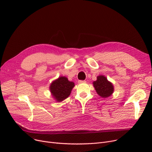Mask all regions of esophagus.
Masks as SVG:
<instances>
[{"instance_id":"obj_1","label":"esophagus","mask_w":152,"mask_h":152,"mask_svg":"<svg viewBox=\"0 0 152 152\" xmlns=\"http://www.w3.org/2000/svg\"><path fill=\"white\" fill-rule=\"evenodd\" d=\"M86 83V81H81V80L78 81V83L79 84H83V83Z\"/></svg>"}]
</instances>
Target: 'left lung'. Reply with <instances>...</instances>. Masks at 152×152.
Wrapping results in <instances>:
<instances>
[{
	"instance_id": "left-lung-1",
	"label": "left lung",
	"mask_w": 152,
	"mask_h": 152,
	"mask_svg": "<svg viewBox=\"0 0 152 152\" xmlns=\"http://www.w3.org/2000/svg\"><path fill=\"white\" fill-rule=\"evenodd\" d=\"M93 85L98 95L102 98H107L113 93V85L104 76H97V80L93 82Z\"/></svg>"
}]
</instances>
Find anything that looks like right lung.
Listing matches in <instances>:
<instances>
[{"label":"right lung","instance_id":"1","mask_svg":"<svg viewBox=\"0 0 152 152\" xmlns=\"http://www.w3.org/2000/svg\"><path fill=\"white\" fill-rule=\"evenodd\" d=\"M75 87V83L68 81L65 76H60L53 81L50 86V91L53 97L57 102L66 99Z\"/></svg>","mask_w":152,"mask_h":152}]
</instances>
